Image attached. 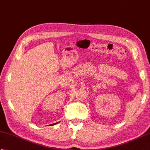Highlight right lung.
Segmentation results:
<instances>
[{
    "label": "right lung",
    "mask_w": 150,
    "mask_h": 150,
    "mask_svg": "<svg viewBox=\"0 0 150 150\" xmlns=\"http://www.w3.org/2000/svg\"><path fill=\"white\" fill-rule=\"evenodd\" d=\"M57 123H58V122H57V123H55V124H50V126H53V125H54V124H57Z\"/></svg>",
    "instance_id": "1"
}]
</instances>
